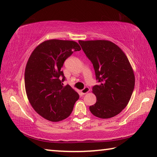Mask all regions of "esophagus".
<instances>
[{
    "mask_svg": "<svg viewBox=\"0 0 157 157\" xmlns=\"http://www.w3.org/2000/svg\"><path fill=\"white\" fill-rule=\"evenodd\" d=\"M89 90H90V88H88V87H85L84 89H82L81 90V93H82V95H85V94H86V93H88V92H89Z\"/></svg>",
    "mask_w": 157,
    "mask_h": 157,
    "instance_id": "34e87169",
    "label": "esophagus"
}]
</instances>
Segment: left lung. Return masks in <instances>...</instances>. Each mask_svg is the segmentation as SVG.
I'll list each match as a JSON object with an SVG mask.
<instances>
[{
  "label": "left lung",
  "instance_id": "left-lung-1",
  "mask_svg": "<svg viewBox=\"0 0 157 157\" xmlns=\"http://www.w3.org/2000/svg\"><path fill=\"white\" fill-rule=\"evenodd\" d=\"M92 62L98 85L93 87L96 103L89 107L93 115L108 119L118 115L129 102L135 88V75L126 56L108 40H79Z\"/></svg>",
  "mask_w": 157,
  "mask_h": 157
}]
</instances>
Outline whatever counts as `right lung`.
Listing matches in <instances>:
<instances>
[{
  "instance_id": "1",
  "label": "right lung",
  "mask_w": 157,
  "mask_h": 157,
  "mask_svg": "<svg viewBox=\"0 0 157 157\" xmlns=\"http://www.w3.org/2000/svg\"><path fill=\"white\" fill-rule=\"evenodd\" d=\"M75 41L49 40L31 54L25 68V86L28 99L37 113L47 120H63L72 113L79 96L65 80L62 67L74 51H80Z\"/></svg>"
}]
</instances>
